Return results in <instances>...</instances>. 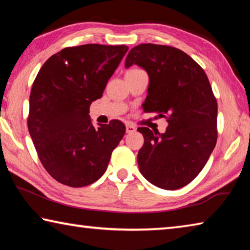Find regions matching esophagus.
I'll return each instance as SVG.
<instances>
[{"label":"esophagus","mask_w":250,"mask_h":250,"mask_svg":"<svg viewBox=\"0 0 250 250\" xmlns=\"http://www.w3.org/2000/svg\"><path fill=\"white\" fill-rule=\"evenodd\" d=\"M135 130H137V129H135V126L132 125H125L126 133H132V132H134Z\"/></svg>","instance_id":"esophagus-1"}]
</instances>
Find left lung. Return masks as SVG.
Instances as JSON below:
<instances>
[{
    "label": "left lung",
    "instance_id": "8db88e82",
    "mask_svg": "<svg viewBox=\"0 0 250 250\" xmlns=\"http://www.w3.org/2000/svg\"><path fill=\"white\" fill-rule=\"evenodd\" d=\"M133 64L149 75L143 110L158 112L168 124L164 133L138 129L145 138L139 168L160 188H181L198 175L216 146V98L205 71L180 49L140 44L125 58V68Z\"/></svg>",
    "mask_w": 250,
    "mask_h": 250
}]
</instances>
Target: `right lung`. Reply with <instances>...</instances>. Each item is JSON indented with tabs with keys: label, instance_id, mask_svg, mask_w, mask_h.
Wrapping results in <instances>:
<instances>
[{
	"label": "right lung",
	"instance_id": "add662e5",
	"mask_svg": "<svg viewBox=\"0 0 250 250\" xmlns=\"http://www.w3.org/2000/svg\"><path fill=\"white\" fill-rule=\"evenodd\" d=\"M128 49L99 44L67 47L49 57L34 80L28 131L42 164L59 183L82 188L99 180L124 138L121 121L95 126L88 113Z\"/></svg>",
	"mask_w": 250,
	"mask_h": 250
}]
</instances>
